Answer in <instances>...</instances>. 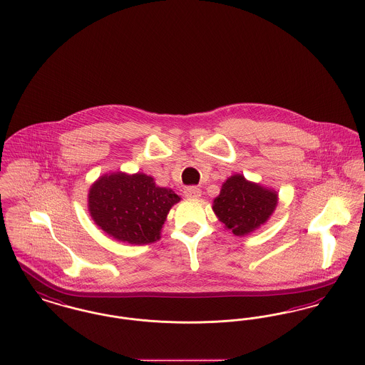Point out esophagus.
I'll return each mask as SVG.
<instances>
[{"mask_svg":"<svg viewBox=\"0 0 365 365\" xmlns=\"http://www.w3.org/2000/svg\"><path fill=\"white\" fill-rule=\"evenodd\" d=\"M184 195L187 196V197H192V199H197V197H200V195H202V191L197 188V187H187L185 190H184Z\"/></svg>","mask_w":365,"mask_h":365,"instance_id":"obj_1","label":"esophagus"}]
</instances>
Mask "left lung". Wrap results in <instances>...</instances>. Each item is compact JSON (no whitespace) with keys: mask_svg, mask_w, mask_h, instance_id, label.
<instances>
[{"mask_svg":"<svg viewBox=\"0 0 365 365\" xmlns=\"http://www.w3.org/2000/svg\"><path fill=\"white\" fill-rule=\"evenodd\" d=\"M277 205V193L249 182L243 175L228 178L214 199L212 210L236 236L261 227Z\"/></svg>","mask_w":365,"mask_h":365,"instance_id":"1","label":"left lung"}]
</instances>
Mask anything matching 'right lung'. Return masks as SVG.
<instances>
[{
  "label": "right lung",
  "instance_id": "obj_1",
  "mask_svg": "<svg viewBox=\"0 0 365 365\" xmlns=\"http://www.w3.org/2000/svg\"><path fill=\"white\" fill-rule=\"evenodd\" d=\"M180 196L156 187L147 174L101 177L89 191V211L97 225L118 240L148 245L159 239L162 225Z\"/></svg>",
  "mask_w": 365,
  "mask_h": 365
}]
</instances>
